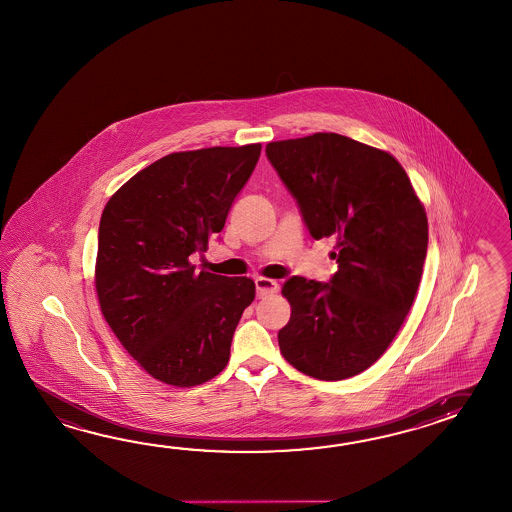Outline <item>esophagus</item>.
Returning <instances> with one entry per match:
<instances>
[{
	"mask_svg": "<svg viewBox=\"0 0 512 512\" xmlns=\"http://www.w3.org/2000/svg\"><path fill=\"white\" fill-rule=\"evenodd\" d=\"M255 286H257V296L259 297L273 296L279 290L277 281L266 279V277H257L255 279Z\"/></svg>",
	"mask_w": 512,
	"mask_h": 512,
	"instance_id": "34e87169",
	"label": "esophagus"
}]
</instances>
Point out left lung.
I'll return each mask as SVG.
<instances>
[{
  "label": "left lung",
  "mask_w": 512,
  "mask_h": 512,
  "mask_svg": "<svg viewBox=\"0 0 512 512\" xmlns=\"http://www.w3.org/2000/svg\"><path fill=\"white\" fill-rule=\"evenodd\" d=\"M266 156L296 198L314 239L334 237L329 283L294 275L292 307L279 330L284 360L318 380L365 371L397 336L421 283L428 218L391 154L351 137L318 132L273 141Z\"/></svg>",
  "instance_id": "obj_1"
}]
</instances>
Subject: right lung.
I'll return each instance as SVG.
<instances>
[{"mask_svg": "<svg viewBox=\"0 0 512 512\" xmlns=\"http://www.w3.org/2000/svg\"><path fill=\"white\" fill-rule=\"evenodd\" d=\"M261 148L174 152L137 172L104 207L95 264L101 312L159 382L200 386L228 365L255 283L196 272L189 257L224 228Z\"/></svg>", "mask_w": 512, "mask_h": 512, "instance_id": "right-lung-1", "label": "right lung"}]
</instances>
